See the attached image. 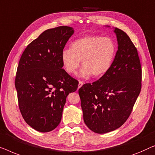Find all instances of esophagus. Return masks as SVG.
I'll return each mask as SVG.
<instances>
[{"label":"esophagus","instance_id":"obj_1","mask_svg":"<svg viewBox=\"0 0 155 155\" xmlns=\"http://www.w3.org/2000/svg\"><path fill=\"white\" fill-rule=\"evenodd\" d=\"M83 85H84V82L83 81H78V88H80Z\"/></svg>","mask_w":155,"mask_h":155}]
</instances>
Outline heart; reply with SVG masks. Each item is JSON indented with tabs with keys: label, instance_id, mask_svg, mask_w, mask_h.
Segmentation results:
<instances>
[{
	"label": "heart",
	"instance_id": "obj_1",
	"mask_svg": "<svg viewBox=\"0 0 155 155\" xmlns=\"http://www.w3.org/2000/svg\"><path fill=\"white\" fill-rule=\"evenodd\" d=\"M116 53L117 44L112 38L88 35L73 41L70 49L63 50L61 61L67 73H76L81 61L78 77H100L110 69Z\"/></svg>",
	"mask_w": 155,
	"mask_h": 155
}]
</instances>
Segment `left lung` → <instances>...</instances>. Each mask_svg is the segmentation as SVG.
Returning <instances> with one entry per match:
<instances>
[{"mask_svg": "<svg viewBox=\"0 0 155 155\" xmlns=\"http://www.w3.org/2000/svg\"><path fill=\"white\" fill-rule=\"evenodd\" d=\"M113 30L118 51L110 69L97 81L78 90L84 121L96 134L123 125L141 90L142 70L136 48L125 32L118 28Z\"/></svg>", "mask_w": 155, "mask_h": 155, "instance_id": "left-lung-1", "label": "left lung"}]
</instances>
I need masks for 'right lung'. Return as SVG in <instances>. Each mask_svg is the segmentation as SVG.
Wrapping results in <instances>:
<instances>
[{"label":"right lung","mask_w":155,"mask_h":155,"mask_svg":"<svg viewBox=\"0 0 155 155\" xmlns=\"http://www.w3.org/2000/svg\"><path fill=\"white\" fill-rule=\"evenodd\" d=\"M74 33L67 26L45 30L27 45L19 60L15 78L19 107L25 121L37 131L55 129L67 95L78 88V81L62 69L61 61Z\"/></svg>","instance_id":"right-lung-1"}]
</instances>
